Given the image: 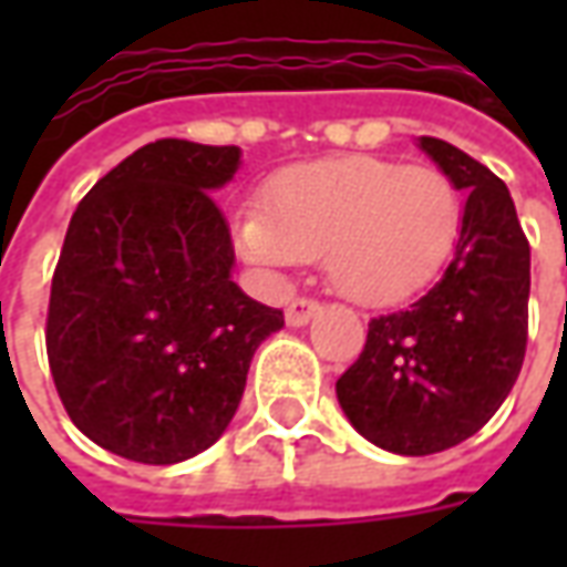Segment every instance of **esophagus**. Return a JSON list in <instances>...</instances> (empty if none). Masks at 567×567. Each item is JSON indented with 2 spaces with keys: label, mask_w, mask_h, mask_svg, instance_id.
Returning a JSON list of instances; mask_svg holds the SVG:
<instances>
[{
  "label": "esophagus",
  "mask_w": 567,
  "mask_h": 567,
  "mask_svg": "<svg viewBox=\"0 0 567 567\" xmlns=\"http://www.w3.org/2000/svg\"><path fill=\"white\" fill-rule=\"evenodd\" d=\"M319 309L321 307L316 303V300H303V297H300V300H291V307L285 309V321H288L291 328H303V324H309V319H312Z\"/></svg>",
  "instance_id": "34e87169"
}]
</instances>
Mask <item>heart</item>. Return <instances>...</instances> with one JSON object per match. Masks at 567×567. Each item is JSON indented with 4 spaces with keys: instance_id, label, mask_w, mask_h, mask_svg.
Returning a JSON list of instances; mask_svg holds the SVG:
<instances>
[{
    "instance_id": "heart-1",
    "label": "heart",
    "mask_w": 567,
    "mask_h": 567,
    "mask_svg": "<svg viewBox=\"0 0 567 567\" xmlns=\"http://www.w3.org/2000/svg\"><path fill=\"white\" fill-rule=\"evenodd\" d=\"M458 230L462 194L443 169L346 154L285 169L267 212H239L236 246L270 276L324 255L340 295L394 307L437 279Z\"/></svg>"
}]
</instances>
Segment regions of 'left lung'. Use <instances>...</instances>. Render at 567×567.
Masks as SVG:
<instances>
[{
	"instance_id": "8db88e82",
	"label": "left lung",
	"mask_w": 567,
	"mask_h": 567,
	"mask_svg": "<svg viewBox=\"0 0 567 567\" xmlns=\"http://www.w3.org/2000/svg\"><path fill=\"white\" fill-rule=\"evenodd\" d=\"M416 145L467 194L455 255L416 303L370 321L364 352L337 380L352 427L394 455L476 434L511 394L528 337L532 251L511 190L450 142Z\"/></svg>"
}]
</instances>
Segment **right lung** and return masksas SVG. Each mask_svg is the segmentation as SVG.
<instances>
[{
    "mask_svg": "<svg viewBox=\"0 0 567 567\" xmlns=\"http://www.w3.org/2000/svg\"><path fill=\"white\" fill-rule=\"evenodd\" d=\"M243 151L157 140L105 173L66 230L48 307V361L81 434L142 464L221 437L251 358L285 316L234 282L212 194Z\"/></svg>",
    "mask_w": 567,
    "mask_h": 567,
    "instance_id": "add662e5",
    "label": "right lung"
}]
</instances>
